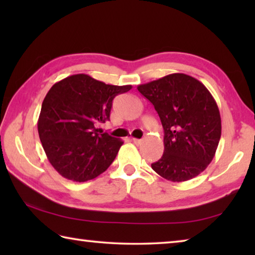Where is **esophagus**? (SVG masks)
Returning a JSON list of instances; mask_svg holds the SVG:
<instances>
[{"instance_id":"esophagus-1","label":"esophagus","mask_w":255,"mask_h":255,"mask_svg":"<svg viewBox=\"0 0 255 255\" xmlns=\"http://www.w3.org/2000/svg\"><path fill=\"white\" fill-rule=\"evenodd\" d=\"M132 141H133V144H135V145H140L141 143H143V140L138 139V138H132Z\"/></svg>"}]
</instances>
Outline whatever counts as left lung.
<instances>
[{"mask_svg":"<svg viewBox=\"0 0 255 255\" xmlns=\"http://www.w3.org/2000/svg\"><path fill=\"white\" fill-rule=\"evenodd\" d=\"M157 111L164 153L152 169L172 182L199 175L213 161L222 135L217 103L195 77L174 73L137 86Z\"/></svg>","mask_w":255,"mask_h":255,"instance_id":"8db88e82","label":"left lung"}]
</instances>
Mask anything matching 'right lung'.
Masks as SVG:
<instances>
[{"label":"right lung","instance_id":"right-lung-1","mask_svg":"<svg viewBox=\"0 0 255 255\" xmlns=\"http://www.w3.org/2000/svg\"><path fill=\"white\" fill-rule=\"evenodd\" d=\"M131 85H110L86 74L71 75L51 86L42 101L38 132L47 158L67 180L85 182L103 173L123 140L99 132L110 120L116 96Z\"/></svg>","mask_w":255,"mask_h":255}]
</instances>
